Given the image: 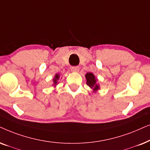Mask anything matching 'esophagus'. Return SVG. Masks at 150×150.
Instances as JSON below:
<instances>
[{
    "label": "esophagus",
    "instance_id": "esophagus-1",
    "mask_svg": "<svg viewBox=\"0 0 150 150\" xmlns=\"http://www.w3.org/2000/svg\"><path fill=\"white\" fill-rule=\"evenodd\" d=\"M71 71L74 72V73H78V72L79 71V67H71Z\"/></svg>",
    "mask_w": 150,
    "mask_h": 150
}]
</instances>
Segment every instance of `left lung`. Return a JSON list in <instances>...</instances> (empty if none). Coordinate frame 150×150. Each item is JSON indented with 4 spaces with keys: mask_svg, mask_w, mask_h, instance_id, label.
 <instances>
[{
    "mask_svg": "<svg viewBox=\"0 0 150 150\" xmlns=\"http://www.w3.org/2000/svg\"><path fill=\"white\" fill-rule=\"evenodd\" d=\"M86 79V84L93 89V93H96L98 90L100 89V86H99V83H97V81L98 79L96 78L93 73H87L85 75Z\"/></svg>",
    "mask_w": 150,
    "mask_h": 150,
    "instance_id": "8db88e82",
    "label": "left lung"
}]
</instances>
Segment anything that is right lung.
<instances>
[{
  "mask_svg": "<svg viewBox=\"0 0 150 150\" xmlns=\"http://www.w3.org/2000/svg\"><path fill=\"white\" fill-rule=\"evenodd\" d=\"M59 79V75L58 73L57 74H55V76H54V78L53 79V86L54 87L56 86L57 85V83H58V82H57V81H58V79Z\"/></svg>",
  "mask_w": 150,
  "mask_h": 150,
  "instance_id": "1",
  "label": "right lung"
}]
</instances>
